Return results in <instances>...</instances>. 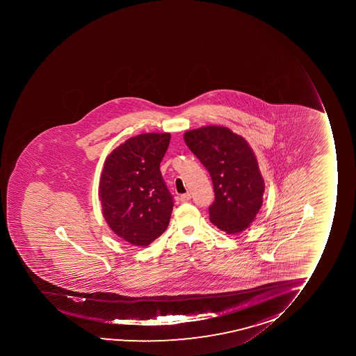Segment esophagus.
<instances>
[{
	"label": "esophagus",
	"mask_w": 356,
	"mask_h": 356,
	"mask_svg": "<svg viewBox=\"0 0 356 356\" xmlns=\"http://www.w3.org/2000/svg\"><path fill=\"white\" fill-rule=\"evenodd\" d=\"M191 195L189 194V193H187V194L181 195L180 196V201L184 202V203H186V202L191 201Z\"/></svg>",
	"instance_id": "1"
}]
</instances>
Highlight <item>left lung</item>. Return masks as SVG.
Masks as SVG:
<instances>
[{
	"label": "left lung",
	"mask_w": 356,
	"mask_h": 356,
	"mask_svg": "<svg viewBox=\"0 0 356 356\" xmlns=\"http://www.w3.org/2000/svg\"><path fill=\"white\" fill-rule=\"evenodd\" d=\"M188 147L208 169L215 201L210 220L227 234L253 222L264 200V181L250 145L224 127H204L184 134Z\"/></svg>",
	"instance_id": "left-lung-1"
}]
</instances>
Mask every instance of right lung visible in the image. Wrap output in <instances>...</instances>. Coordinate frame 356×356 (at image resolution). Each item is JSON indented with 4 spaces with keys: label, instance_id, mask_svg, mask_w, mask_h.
Listing matches in <instances>:
<instances>
[{
    "label": "right lung",
    "instance_id": "1",
    "mask_svg": "<svg viewBox=\"0 0 356 356\" xmlns=\"http://www.w3.org/2000/svg\"><path fill=\"white\" fill-rule=\"evenodd\" d=\"M169 141V134H139L104 162L99 186L103 216L110 229L134 246H148L168 227L174 201L160 162Z\"/></svg>",
    "mask_w": 356,
    "mask_h": 356
}]
</instances>
